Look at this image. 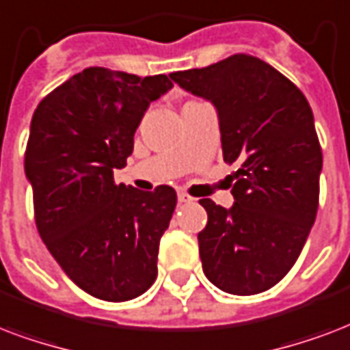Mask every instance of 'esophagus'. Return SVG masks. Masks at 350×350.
Here are the masks:
<instances>
[{"mask_svg": "<svg viewBox=\"0 0 350 350\" xmlns=\"http://www.w3.org/2000/svg\"><path fill=\"white\" fill-rule=\"evenodd\" d=\"M178 202H184V204H189V202H193V197H189L188 193H186V191H178Z\"/></svg>", "mask_w": 350, "mask_h": 350, "instance_id": "34e87169", "label": "esophagus"}]
</instances>
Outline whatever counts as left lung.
I'll use <instances>...</instances> for the list:
<instances>
[{
    "label": "left lung",
    "mask_w": 350,
    "mask_h": 350,
    "mask_svg": "<svg viewBox=\"0 0 350 350\" xmlns=\"http://www.w3.org/2000/svg\"><path fill=\"white\" fill-rule=\"evenodd\" d=\"M184 91L212 102L234 204L200 199L206 278L223 292L252 296L272 288L301 254L316 221L323 155L307 98L279 71L250 54L170 75Z\"/></svg>",
    "instance_id": "1"
}]
</instances>
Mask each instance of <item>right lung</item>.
I'll return each instance as SVG.
<instances>
[{"label": "right lung", "instance_id": "obj_1", "mask_svg": "<svg viewBox=\"0 0 350 350\" xmlns=\"http://www.w3.org/2000/svg\"><path fill=\"white\" fill-rule=\"evenodd\" d=\"M173 88L105 67L71 77L38 104L25 151L40 237L82 291L104 301L144 294L157 278L162 234L177 193L115 184L138 124Z\"/></svg>", "mask_w": 350, "mask_h": 350}]
</instances>
